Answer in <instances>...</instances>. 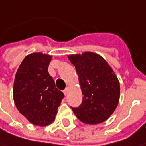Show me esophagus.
I'll return each mask as SVG.
<instances>
[{"instance_id": "1", "label": "esophagus", "mask_w": 146, "mask_h": 146, "mask_svg": "<svg viewBox=\"0 0 146 146\" xmlns=\"http://www.w3.org/2000/svg\"><path fill=\"white\" fill-rule=\"evenodd\" d=\"M68 92H69V88H68V87L66 88H65V90L63 91V93H64L65 96H66V95L68 94Z\"/></svg>"}]
</instances>
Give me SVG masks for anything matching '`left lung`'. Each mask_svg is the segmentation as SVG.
<instances>
[{"mask_svg": "<svg viewBox=\"0 0 146 146\" xmlns=\"http://www.w3.org/2000/svg\"><path fill=\"white\" fill-rule=\"evenodd\" d=\"M75 66L84 95L81 105L71 107L80 120L98 124L114 113L120 96L119 82L106 61L97 53L84 52L69 55Z\"/></svg>", "mask_w": 146, "mask_h": 146, "instance_id": "left-lung-1", "label": "left lung"}]
</instances>
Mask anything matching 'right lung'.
Returning a JSON list of instances; mask_svg holds the SVG:
<instances>
[{"instance_id":"add662e5","label":"right lung","mask_w":146,"mask_h":146,"mask_svg":"<svg viewBox=\"0 0 146 146\" xmlns=\"http://www.w3.org/2000/svg\"><path fill=\"white\" fill-rule=\"evenodd\" d=\"M52 56L31 53L21 62L14 83V104L31 123L47 126L53 123L64 98L58 90L48 67Z\"/></svg>"}]
</instances>
